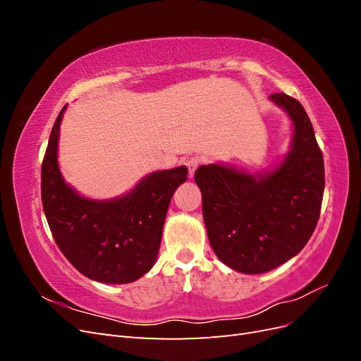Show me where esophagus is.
Instances as JSON below:
<instances>
[{
    "label": "esophagus",
    "instance_id": "1",
    "mask_svg": "<svg viewBox=\"0 0 361 361\" xmlns=\"http://www.w3.org/2000/svg\"><path fill=\"white\" fill-rule=\"evenodd\" d=\"M203 159L200 157H191L187 159V167H188V171H190V176H194L195 170H197L200 166H202Z\"/></svg>",
    "mask_w": 361,
    "mask_h": 361
}]
</instances>
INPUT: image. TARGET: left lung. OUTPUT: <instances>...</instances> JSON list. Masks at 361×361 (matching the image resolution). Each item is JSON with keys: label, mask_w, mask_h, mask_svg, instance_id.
<instances>
[{"label": "left lung", "mask_w": 361, "mask_h": 361, "mask_svg": "<svg viewBox=\"0 0 361 361\" xmlns=\"http://www.w3.org/2000/svg\"><path fill=\"white\" fill-rule=\"evenodd\" d=\"M269 97L293 122L285 161L268 174L218 164L200 166L194 174L215 255L244 274H262L298 255L318 224L324 197V158L307 113L286 93Z\"/></svg>", "instance_id": "obj_1"}]
</instances>
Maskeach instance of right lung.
Segmentation results:
<instances>
[{"instance_id": "right-lung-1", "label": "right lung", "mask_w": 361, "mask_h": 361, "mask_svg": "<svg viewBox=\"0 0 361 361\" xmlns=\"http://www.w3.org/2000/svg\"><path fill=\"white\" fill-rule=\"evenodd\" d=\"M63 106L42 162V204L54 241L81 274L122 285L154 267L170 200L187 180V167L155 171L129 194L110 202L84 199L64 183L57 145Z\"/></svg>"}]
</instances>
